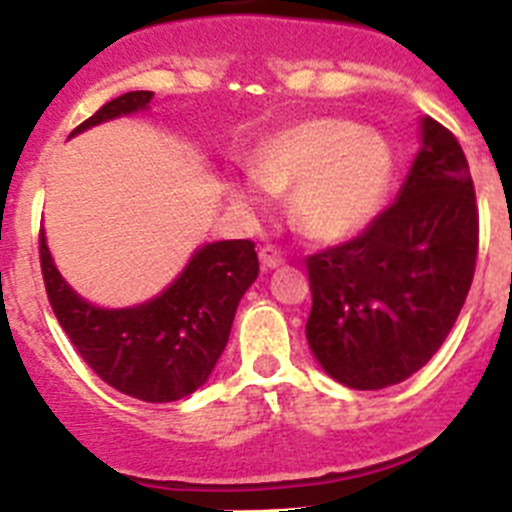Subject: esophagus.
Masks as SVG:
<instances>
[{
  "mask_svg": "<svg viewBox=\"0 0 512 512\" xmlns=\"http://www.w3.org/2000/svg\"><path fill=\"white\" fill-rule=\"evenodd\" d=\"M259 259H261V269H264V271H274V269H279V266L284 264V259L279 256V251H274L271 246L261 248Z\"/></svg>",
  "mask_w": 512,
  "mask_h": 512,
  "instance_id": "obj_1",
  "label": "esophagus"
}]
</instances>
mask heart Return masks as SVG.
Returning a JSON list of instances; mask_svg holds the SVG:
<instances>
[{
    "label": "heart",
    "mask_w": 512,
    "mask_h": 512,
    "mask_svg": "<svg viewBox=\"0 0 512 512\" xmlns=\"http://www.w3.org/2000/svg\"><path fill=\"white\" fill-rule=\"evenodd\" d=\"M251 176L266 192H289V220L307 238L341 243L382 212L395 179V151L382 133L359 122L307 117L271 133L253 151ZM255 185L228 182L230 202L248 215L266 210Z\"/></svg>",
    "instance_id": "obj_1"
}]
</instances>
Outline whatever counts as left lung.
<instances>
[{"instance_id":"left-lung-1","label":"left lung","mask_w":512,"mask_h":512,"mask_svg":"<svg viewBox=\"0 0 512 512\" xmlns=\"http://www.w3.org/2000/svg\"><path fill=\"white\" fill-rule=\"evenodd\" d=\"M477 238L459 140L420 117V148L395 202L354 241L307 259L305 336L323 372L351 390H384L423 369L467 300Z\"/></svg>"}]
</instances>
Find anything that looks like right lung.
Listing matches in <instances>:
<instances>
[{
  "mask_svg": "<svg viewBox=\"0 0 512 512\" xmlns=\"http://www.w3.org/2000/svg\"><path fill=\"white\" fill-rule=\"evenodd\" d=\"M151 99L153 92L122 94L71 135L151 110ZM40 266L53 312L81 359L117 392L143 402H174L200 390L228 346L238 302L259 277L251 241H215L197 248L151 300L99 307L61 277L43 230Z\"/></svg>",
  "mask_w": 512,
  "mask_h": 512,
  "instance_id": "1",
  "label": "right lung"
}]
</instances>
